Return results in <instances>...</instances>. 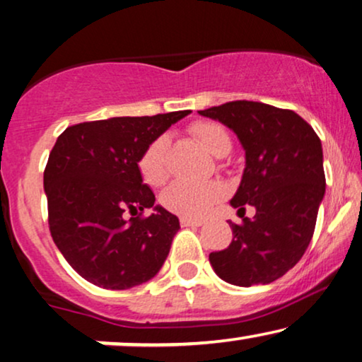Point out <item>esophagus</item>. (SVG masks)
<instances>
[{
	"label": "esophagus",
	"mask_w": 362,
	"mask_h": 362,
	"mask_svg": "<svg viewBox=\"0 0 362 362\" xmlns=\"http://www.w3.org/2000/svg\"><path fill=\"white\" fill-rule=\"evenodd\" d=\"M180 223H181V226L182 228H189V226H203V221H201V219H191V218H185V216H182V218L180 219Z\"/></svg>",
	"instance_id": "esophagus-1"
}]
</instances>
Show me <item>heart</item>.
<instances>
[{"label": "heart", "mask_w": 362, "mask_h": 362, "mask_svg": "<svg viewBox=\"0 0 362 362\" xmlns=\"http://www.w3.org/2000/svg\"><path fill=\"white\" fill-rule=\"evenodd\" d=\"M191 133L203 144L206 151L216 158H223L231 151V138L228 131L218 123H196L191 126ZM166 151L168 138L159 136L149 143L138 159V171L143 181L149 186H159L166 181ZM224 187L216 181L189 182L175 181L161 194V203L171 213L185 218H203L209 209L223 198Z\"/></svg>", "instance_id": "heart-1"}]
</instances>
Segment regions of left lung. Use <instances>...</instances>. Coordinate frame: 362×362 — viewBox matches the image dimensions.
Segmentation results:
<instances>
[{
	"mask_svg": "<svg viewBox=\"0 0 362 362\" xmlns=\"http://www.w3.org/2000/svg\"><path fill=\"white\" fill-rule=\"evenodd\" d=\"M228 126L244 149L246 166L231 206L243 218L229 221L233 241L209 255L214 273L229 284H269L301 259L311 243L326 177L321 139L291 110L256 101H231L199 111Z\"/></svg>",
	"mask_w": 362,
	"mask_h": 362,
	"instance_id": "obj_1",
	"label": "left lung"
}]
</instances>
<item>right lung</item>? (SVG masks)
<instances>
[{
    "label": "right lung",
    "mask_w": 362,
    "mask_h": 362,
    "mask_svg": "<svg viewBox=\"0 0 362 362\" xmlns=\"http://www.w3.org/2000/svg\"><path fill=\"white\" fill-rule=\"evenodd\" d=\"M189 115L173 111L69 126L45 170L49 231L64 259L91 284L129 289L161 269L180 219L154 204L138 171L149 143ZM153 208L148 218L144 209ZM134 216L128 220L125 214Z\"/></svg>",
    "instance_id": "add662e5"
}]
</instances>
